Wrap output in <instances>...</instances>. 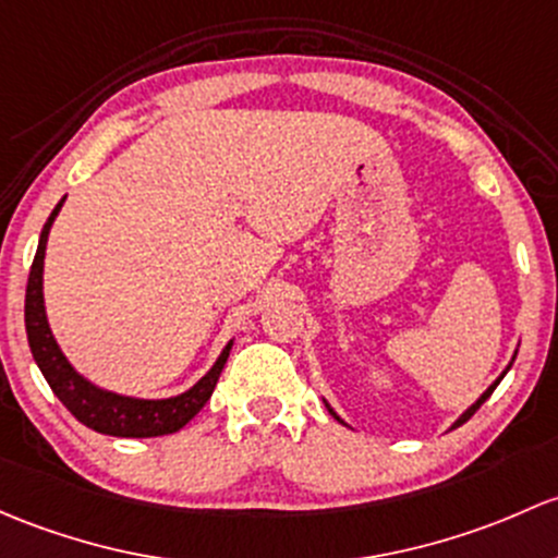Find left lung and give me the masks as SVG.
<instances>
[{
  "mask_svg": "<svg viewBox=\"0 0 558 558\" xmlns=\"http://www.w3.org/2000/svg\"><path fill=\"white\" fill-rule=\"evenodd\" d=\"M515 353H519V348H515ZM515 353H513V357H511V363H508V366H506V372H502V374H500V377H497V379H495V383H492L489 387H486V390H484V392H481V396H478V401H476V403H471V407H468V409H465V412H462V414H460V417H457L454 422H451V430H454V427H460V425H465V422H468V420H471V417H473V414H476V412H478V407H481V403H484V401H486V398H489V396H492V392H495V387L502 383V377H506V374H508V368H511V366H513V361H515ZM324 403H326V409H328V412H331V417H333V420H337V422H342V425H348V422H344L342 417H339V414H337V412H333V409H331V403H328V401H326V398H324ZM348 427H350V425H348Z\"/></svg>",
  "mask_w": 558,
  "mask_h": 558,
  "instance_id": "left-lung-1",
  "label": "left lung"
}]
</instances>
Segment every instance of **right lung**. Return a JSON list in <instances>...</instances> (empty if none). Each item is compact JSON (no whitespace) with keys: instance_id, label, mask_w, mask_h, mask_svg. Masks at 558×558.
Returning a JSON list of instances; mask_svg holds the SVG:
<instances>
[{"instance_id":"1","label":"right lung","mask_w":558,"mask_h":558,"mask_svg":"<svg viewBox=\"0 0 558 558\" xmlns=\"http://www.w3.org/2000/svg\"><path fill=\"white\" fill-rule=\"evenodd\" d=\"M66 197L52 208L50 219L45 221L43 234H39L37 256H34L32 272H28L26 286V337L28 348H32L34 361H37L39 372L52 387L58 401L77 417L82 425L90 430L104 433V436L117 438H155L168 436V433L181 430L197 412L205 407V401L214 392L219 374L225 368L227 357H230L232 342L225 344L214 366L197 379L190 390L179 392L171 398H138V396H122V392L107 390V387L90 383L85 374L74 368V363L63 355L61 344L52 337L50 320H47L45 310V251L47 238H50L52 221L61 214Z\"/></svg>"}]
</instances>
